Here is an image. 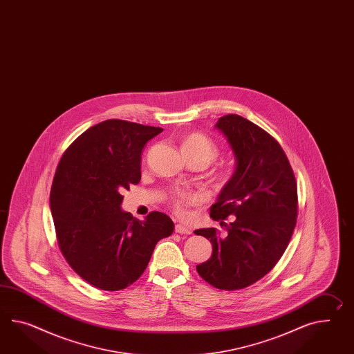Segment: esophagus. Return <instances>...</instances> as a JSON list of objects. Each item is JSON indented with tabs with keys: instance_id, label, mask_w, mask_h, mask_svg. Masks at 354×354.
I'll return each mask as SVG.
<instances>
[{
	"instance_id": "1",
	"label": "esophagus",
	"mask_w": 354,
	"mask_h": 354,
	"mask_svg": "<svg viewBox=\"0 0 354 354\" xmlns=\"http://www.w3.org/2000/svg\"><path fill=\"white\" fill-rule=\"evenodd\" d=\"M175 233L178 234H190L192 233V230H190L189 227H187V226H184V225H175Z\"/></svg>"
}]
</instances>
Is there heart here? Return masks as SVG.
<instances>
[{"mask_svg": "<svg viewBox=\"0 0 354 354\" xmlns=\"http://www.w3.org/2000/svg\"><path fill=\"white\" fill-rule=\"evenodd\" d=\"M181 151L185 156V158H198V160L206 161L207 164L216 160L220 153L218 146L215 142L198 131L189 133L181 139ZM199 201H201L199 194L184 192V190H176L170 197L174 209L178 214H184L185 208L190 205L197 203Z\"/></svg>", "mask_w": 354, "mask_h": 354, "instance_id": "1", "label": "heart"}]
</instances>
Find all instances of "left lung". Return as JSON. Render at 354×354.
I'll use <instances>...</instances> for the list:
<instances>
[{"mask_svg": "<svg viewBox=\"0 0 354 354\" xmlns=\"http://www.w3.org/2000/svg\"><path fill=\"white\" fill-rule=\"evenodd\" d=\"M216 128L233 148L236 169L209 216L233 221L226 235L215 227L194 232L212 243V256L197 272L217 289L238 290L259 281L284 254L297 224V181L279 142L259 125L229 113Z\"/></svg>", "mask_w": 354, "mask_h": 354, "instance_id": "obj_1", "label": "left lung"}]
</instances>
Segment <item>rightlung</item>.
Wrapping results in <instances>:
<instances>
[{"label":"right lung","instance_id":"1","mask_svg":"<svg viewBox=\"0 0 354 354\" xmlns=\"http://www.w3.org/2000/svg\"><path fill=\"white\" fill-rule=\"evenodd\" d=\"M162 128L119 119L86 129L64 152L52 181V217L61 253L88 284L121 290L145 272L174 223L152 211L145 221L120 208L140 181V153Z\"/></svg>","mask_w":354,"mask_h":354}]
</instances>
